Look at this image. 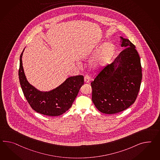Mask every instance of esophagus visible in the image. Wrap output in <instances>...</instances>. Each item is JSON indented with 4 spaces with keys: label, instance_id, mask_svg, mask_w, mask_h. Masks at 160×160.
Instances as JSON below:
<instances>
[{
    "label": "esophagus",
    "instance_id": "1",
    "mask_svg": "<svg viewBox=\"0 0 160 160\" xmlns=\"http://www.w3.org/2000/svg\"><path fill=\"white\" fill-rule=\"evenodd\" d=\"M84 81H85V83H89L90 81V77L89 75H85L84 77Z\"/></svg>",
    "mask_w": 160,
    "mask_h": 160
}]
</instances>
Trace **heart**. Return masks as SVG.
Segmentation results:
<instances>
[{"mask_svg": "<svg viewBox=\"0 0 160 160\" xmlns=\"http://www.w3.org/2000/svg\"><path fill=\"white\" fill-rule=\"evenodd\" d=\"M114 48L110 43H98L91 47L88 50L86 55L89 56L96 53L91 63L94 69H99L105 67L111 62L114 55Z\"/></svg>", "mask_w": 160, "mask_h": 160, "instance_id": "1", "label": "heart"}]
</instances>
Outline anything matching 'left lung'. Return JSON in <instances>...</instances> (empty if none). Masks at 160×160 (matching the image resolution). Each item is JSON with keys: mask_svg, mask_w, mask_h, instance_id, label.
<instances>
[{"mask_svg": "<svg viewBox=\"0 0 160 160\" xmlns=\"http://www.w3.org/2000/svg\"><path fill=\"white\" fill-rule=\"evenodd\" d=\"M122 51L91 82L92 102L101 112L113 114L133 104L142 78L139 55L129 39L120 37Z\"/></svg>", "mask_w": 160, "mask_h": 160, "instance_id": "left-lung-1", "label": "left lung"}]
</instances>
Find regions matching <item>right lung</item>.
<instances>
[{"label":"right lung","instance_id":"add662e5","mask_svg":"<svg viewBox=\"0 0 160 160\" xmlns=\"http://www.w3.org/2000/svg\"><path fill=\"white\" fill-rule=\"evenodd\" d=\"M21 54L18 77L21 87L25 97L33 110L48 116H58L68 110L76 98L80 88L83 85V75L67 78L55 89L50 91H41L27 81L22 66Z\"/></svg>","mask_w":160,"mask_h":160}]
</instances>
